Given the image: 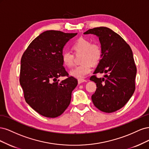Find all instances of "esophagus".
<instances>
[{
	"instance_id": "1",
	"label": "esophagus",
	"mask_w": 149,
	"mask_h": 149,
	"mask_svg": "<svg viewBox=\"0 0 149 149\" xmlns=\"http://www.w3.org/2000/svg\"><path fill=\"white\" fill-rule=\"evenodd\" d=\"M86 81H87L86 80H84V79H78V81L79 84H81L83 83H85V82H86Z\"/></svg>"
}]
</instances>
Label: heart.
<instances>
[{"mask_svg":"<svg viewBox=\"0 0 149 149\" xmlns=\"http://www.w3.org/2000/svg\"><path fill=\"white\" fill-rule=\"evenodd\" d=\"M76 54L82 53L81 58V65L75 67L70 71L71 76L83 79L91 73L92 64L96 65L102 57V49L100 45L91 43L89 40L83 38H79L73 46ZM74 55L69 51H65L62 53V60L65 66H73L74 64Z\"/></svg>","mask_w":149,"mask_h":149,"instance_id":"heart-1","label":"heart"}]
</instances>
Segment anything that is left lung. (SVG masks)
Wrapping results in <instances>:
<instances>
[{"mask_svg":"<svg viewBox=\"0 0 149 149\" xmlns=\"http://www.w3.org/2000/svg\"><path fill=\"white\" fill-rule=\"evenodd\" d=\"M84 34L99 38L102 53L94 74H106L104 78H90L97 86L92 101L102 112H115L125 106L135 91L137 68L132 49L119 35L105 26L89 29Z\"/></svg>","mask_w":149,"mask_h":149,"instance_id":"obj_1","label":"left lung"}]
</instances>
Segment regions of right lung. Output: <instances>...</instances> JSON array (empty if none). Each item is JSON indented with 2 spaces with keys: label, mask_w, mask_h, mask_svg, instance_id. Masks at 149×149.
Instances as JSON below:
<instances>
[{
  "label": "right lung",
  "mask_w": 149,
  "mask_h": 149,
  "mask_svg": "<svg viewBox=\"0 0 149 149\" xmlns=\"http://www.w3.org/2000/svg\"><path fill=\"white\" fill-rule=\"evenodd\" d=\"M77 35L48 30L30 43L21 59L20 83L28 104L43 116L55 118L70 104L71 93L78 84L76 78L60 81L68 76L62 60L66 43Z\"/></svg>",
  "instance_id": "obj_1"
}]
</instances>
